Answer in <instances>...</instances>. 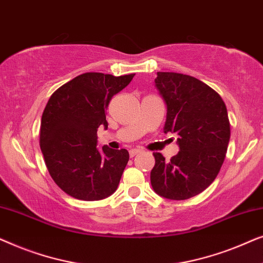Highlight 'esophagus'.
I'll return each mask as SVG.
<instances>
[{
    "mask_svg": "<svg viewBox=\"0 0 263 263\" xmlns=\"http://www.w3.org/2000/svg\"><path fill=\"white\" fill-rule=\"evenodd\" d=\"M140 152H141V149H139V148H133V149L129 151V156H130V158H133V157H135L136 154L140 153Z\"/></svg>",
    "mask_w": 263,
    "mask_h": 263,
    "instance_id": "obj_1",
    "label": "esophagus"
}]
</instances>
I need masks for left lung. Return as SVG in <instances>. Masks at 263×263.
Returning <instances> with one entry per match:
<instances>
[{
  "label": "left lung",
  "mask_w": 263,
  "mask_h": 263,
  "mask_svg": "<svg viewBox=\"0 0 263 263\" xmlns=\"http://www.w3.org/2000/svg\"><path fill=\"white\" fill-rule=\"evenodd\" d=\"M154 85L166 105L164 133L177 135L179 152L170 161L153 153L151 184L165 199H190L212 184L224 163L228 110L214 89L190 75L158 71Z\"/></svg>",
  "instance_id": "left-lung-1"
}]
</instances>
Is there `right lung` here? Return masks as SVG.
<instances>
[{
    "mask_svg": "<svg viewBox=\"0 0 263 263\" xmlns=\"http://www.w3.org/2000/svg\"><path fill=\"white\" fill-rule=\"evenodd\" d=\"M134 75L85 73L50 97L42 116L41 149L50 176L68 195L97 201L116 192L129 153L99 148L97 132L107 129L110 100Z\"/></svg>",
    "mask_w": 263,
    "mask_h": 263,
    "instance_id": "right-lung-1",
    "label": "right lung"
}]
</instances>
